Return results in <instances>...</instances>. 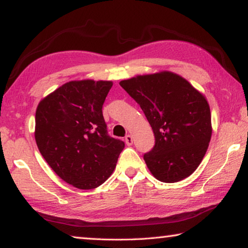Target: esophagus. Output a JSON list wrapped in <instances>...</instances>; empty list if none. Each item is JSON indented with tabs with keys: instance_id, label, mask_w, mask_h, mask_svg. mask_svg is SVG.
<instances>
[{
	"instance_id": "34e87169",
	"label": "esophagus",
	"mask_w": 248,
	"mask_h": 248,
	"mask_svg": "<svg viewBox=\"0 0 248 248\" xmlns=\"http://www.w3.org/2000/svg\"><path fill=\"white\" fill-rule=\"evenodd\" d=\"M124 141H125V143H127V145H131L133 143V138H132L131 134H128V136H125Z\"/></svg>"
}]
</instances>
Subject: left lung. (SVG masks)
<instances>
[{
    "label": "left lung",
    "instance_id": "1",
    "mask_svg": "<svg viewBox=\"0 0 248 248\" xmlns=\"http://www.w3.org/2000/svg\"><path fill=\"white\" fill-rule=\"evenodd\" d=\"M119 84L140 105L152 127L155 145L143 156L152 175L163 183L190 176L211 140V112L204 95L170 71L138 75Z\"/></svg>",
    "mask_w": 248,
    "mask_h": 248
}]
</instances>
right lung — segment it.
I'll return each mask as SVG.
<instances>
[{"mask_svg": "<svg viewBox=\"0 0 248 248\" xmlns=\"http://www.w3.org/2000/svg\"><path fill=\"white\" fill-rule=\"evenodd\" d=\"M111 81L82 79L63 84L40 100L35 139L59 177L78 189H94L114 171L123 141L109 137L103 104Z\"/></svg>", "mask_w": 248, "mask_h": 248, "instance_id": "1", "label": "right lung"}]
</instances>
